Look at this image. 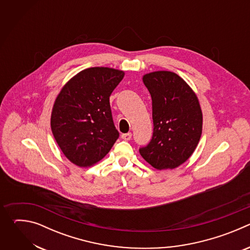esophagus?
<instances>
[{
    "label": "esophagus",
    "instance_id": "obj_1",
    "mask_svg": "<svg viewBox=\"0 0 250 250\" xmlns=\"http://www.w3.org/2000/svg\"><path fill=\"white\" fill-rule=\"evenodd\" d=\"M131 133L130 132H127V133H123L122 134V138L123 139H125V140H130V138H131Z\"/></svg>",
    "mask_w": 250,
    "mask_h": 250
}]
</instances>
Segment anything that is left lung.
Here are the masks:
<instances>
[{
    "label": "left lung",
    "mask_w": 250,
    "mask_h": 250,
    "mask_svg": "<svg viewBox=\"0 0 250 250\" xmlns=\"http://www.w3.org/2000/svg\"><path fill=\"white\" fill-rule=\"evenodd\" d=\"M152 99L153 135L140 155L158 170L174 169L195 151L203 128L197 95L170 71H154L142 77Z\"/></svg>",
    "instance_id": "obj_1"
}]
</instances>
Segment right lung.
I'll return each instance as SVG.
<instances>
[{"label": "right lung", "mask_w": 250, "mask_h": 250, "mask_svg": "<svg viewBox=\"0 0 250 250\" xmlns=\"http://www.w3.org/2000/svg\"><path fill=\"white\" fill-rule=\"evenodd\" d=\"M124 76V71L114 68H87L71 78L56 97L51 130L61 151L73 164H96L119 138L110 96Z\"/></svg>", "instance_id": "add662e5"}]
</instances>
